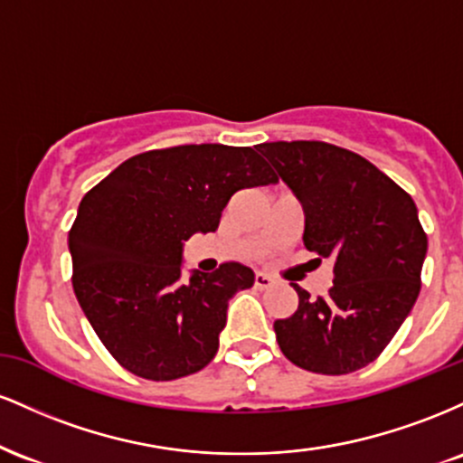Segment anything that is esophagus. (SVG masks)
Segmentation results:
<instances>
[{
    "label": "esophagus",
    "mask_w": 463,
    "mask_h": 463,
    "mask_svg": "<svg viewBox=\"0 0 463 463\" xmlns=\"http://www.w3.org/2000/svg\"><path fill=\"white\" fill-rule=\"evenodd\" d=\"M272 285H274V279L269 274H263V272L254 274V287H259V289H268V287Z\"/></svg>",
    "instance_id": "obj_1"
}]
</instances>
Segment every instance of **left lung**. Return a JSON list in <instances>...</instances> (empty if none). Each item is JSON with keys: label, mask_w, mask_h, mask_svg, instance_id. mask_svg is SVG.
I'll return each instance as SVG.
<instances>
[{"label": "left lung", "mask_w": 463, "mask_h": 463, "mask_svg": "<svg viewBox=\"0 0 463 463\" xmlns=\"http://www.w3.org/2000/svg\"><path fill=\"white\" fill-rule=\"evenodd\" d=\"M257 150L305 211L302 241L333 261V287L298 291L294 316L274 322L291 364L316 374H348L392 342L420 294L427 232L416 202L359 154L324 141H274Z\"/></svg>", "instance_id": "1"}]
</instances>
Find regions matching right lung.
Wrapping results in <instances>:
<instances>
[{
    "label": "right lung",
    "mask_w": 463,
    "mask_h": 463,
    "mask_svg": "<svg viewBox=\"0 0 463 463\" xmlns=\"http://www.w3.org/2000/svg\"><path fill=\"white\" fill-rule=\"evenodd\" d=\"M279 183L254 147L220 143L137 154L84 195L69 231L71 283L117 364L147 381L194 374L215 357L228 300L254 272L226 261L183 279V241L213 232L241 189Z\"/></svg>",
    "instance_id": "right-lung-1"
}]
</instances>
